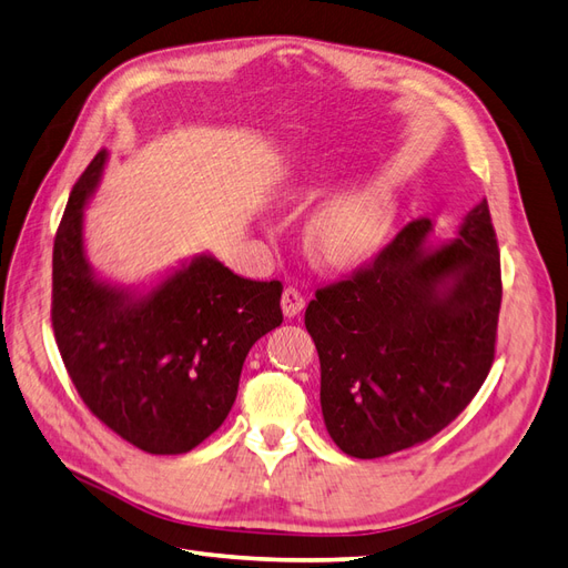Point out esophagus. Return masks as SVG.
Here are the masks:
<instances>
[{
	"label": "esophagus",
	"mask_w": 568,
	"mask_h": 568,
	"mask_svg": "<svg viewBox=\"0 0 568 568\" xmlns=\"http://www.w3.org/2000/svg\"><path fill=\"white\" fill-rule=\"evenodd\" d=\"M304 304H307V302H304V297H302L297 287H285V293L281 297V307H283V314L287 318L300 316L304 312Z\"/></svg>",
	"instance_id": "esophagus-1"
}]
</instances>
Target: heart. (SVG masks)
Segmentation results:
<instances>
[{
  "mask_svg": "<svg viewBox=\"0 0 568 568\" xmlns=\"http://www.w3.org/2000/svg\"><path fill=\"white\" fill-rule=\"evenodd\" d=\"M396 217V199L382 184H359L318 203L304 225V250L318 266L338 268L367 258Z\"/></svg>",
  "mask_w": 568,
  "mask_h": 568,
  "instance_id": "1",
  "label": "heart"
}]
</instances>
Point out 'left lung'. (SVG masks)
<instances>
[{
	"instance_id": "left-lung-1",
	"label": "left lung",
	"mask_w": 568,
	"mask_h": 568,
	"mask_svg": "<svg viewBox=\"0 0 568 568\" xmlns=\"http://www.w3.org/2000/svg\"><path fill=\"white\" fill-rule=\"evenodd\" d=\"M427 217L353 278L316 290L304 326L322 362V413L353 458L423 444L465 410L494 362L501 266L487 199L456 237Z\"/></svg>"
}]
</instances>
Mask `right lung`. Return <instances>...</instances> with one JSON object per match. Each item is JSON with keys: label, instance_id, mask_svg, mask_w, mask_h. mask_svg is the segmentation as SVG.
<instances>
[{"label": "right lung", "instance_id": "add662e5", "mask_svg": "<svg viewBox=\"0 0 568 568\" xmlns=\"http://www.w3.org/2000/svg\"><path fill=\"white\" fill-rule=\"evenodd\" d=\"M108 155L85 168L57 230L54 338L100 423L145 454L178 456L225 423L252 345L283 322V285L240 278L211 254L149 287L100 278L85 256L83 215Z\"/></svg>", "mask_w": 568, "mask_h": 568}]
</instances>
